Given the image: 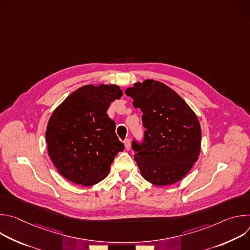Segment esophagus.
I'll return each mask as SVG.
<instances>
[{"instance_id":"1","label":"esophagus","mask_w":250,"mask_h":250,"mask_svg":"<svg viewBox=\"0 0 250 250\" xmlns=\"http://www.w3.org/2000/svg\"><path fill=\"white\" fill-rule=\"evenodd\" d=\"M125 147L126 150H129L130 149V140L127 138L125 140Z\"/></svg>"}]
</instances>
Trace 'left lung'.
<instances>
[{
	"instance_id": "obj_1",
	"label": "left lung",
	"mask_w": 250,
	"mask_h": 250,
	"mask_svg": "<svg viewBox=\"0 0 250 250\" xmlns=\"http://www.w3.org/2000/svg\"><path fill=\"white\" fill-rule=\"evenodd\" d=\"M139 108L146 128L145 144L132 148L142 177L155 186L177 183L189 173L201 151L202 130L190 105L162 82L147 79L125 90Z\"/></svg>"
}]
</instances>
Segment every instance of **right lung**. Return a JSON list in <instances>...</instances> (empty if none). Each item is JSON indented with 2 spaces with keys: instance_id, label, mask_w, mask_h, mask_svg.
<instances>
[{
  "instance_id": "add662e5",
  "label": "right lung",
  "mask_w": 250,
  "mask_h": 250,
  "mask_svg": "<svg viewBox=\"0 0 250 250\" xmlns=\"http://www.w3.org/2000/svg\"><path fill=\"white\" fill-rule=\"evenodd\" d=\"M123 91L118 85H85L71 93L53 111L45 131L47 151L58 172L81 186L108 176L115 156L125 146L106 114Z\"/></svg>"
}]
</instances>
